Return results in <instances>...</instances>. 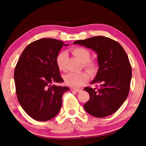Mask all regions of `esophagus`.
<instances>
[{
    "mask_svg": "<svg viewBox=\"0 0 146 146\" xmlns=\"http://www.w3.org/2000/svg\"><path fill=\"white\" fill-rule=\"evenodd\" d=\"M71 90L75 91V92H81V91H82L81 89H79V88H71Z\"/></svg>",
    "mask_w": 146,
    "mask_h": 146,
    "instance_id": "34e87169",
    "label": "esophagus"
}]
</instances>
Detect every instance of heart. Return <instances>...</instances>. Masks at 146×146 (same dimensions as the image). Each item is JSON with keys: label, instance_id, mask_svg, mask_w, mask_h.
<instances>
[{"label": "heart", "instance_id": "heart-1", "mask_svg": "<svg viewBox=\"0 0 146 146\" xmlns=\"http://www.w3.org/2000/svg\"><path fill=\"white\" fill-rule=\"evenodd\" d=\"M72 53L80 61L83 63V67L92 74L97 72V63L94 60H91L90 53L88 49L83 47H76L72 49ZM67 55L66 51H62L58 54L56 58L57 67L60 70L64 69V61ZM90 76L86 72L79 73H68L64 76V80L68 86L79 87L89 81Z\"/></svg>", "mask_w": 146, "mask_h": 146}]
</instances>
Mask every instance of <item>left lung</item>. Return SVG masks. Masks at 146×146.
Masks as SVG:
<instances>
[{
    "label": "left lung",
    "instance_id": "8db88e82",
    "mask_svg": "<svg viewBox=\"0 0 146 146\" xmlns=\"http://www.w3.org/2000/svg\"><path fill=\"white\" fill-rule=\"evenodd\" d=\"M75 44L92 49L97 54L99 68L91 84L99 87L84 88L90 94V100L84 105L85 111L97 117L114 113L124 103L130 88L131 67L125 51L116 41L104 36L78 40Z\"/></svg>",
    "mask_w": 146,
    "mask_h": 146
}]
</instances>
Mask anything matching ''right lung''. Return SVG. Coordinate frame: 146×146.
<instances>
[{"mask_svg": "<svg viewBox=\"0 0 146 146\" xmlns=\"http://www.w3.org/2000/svg\"><path fill=\"white\" fill-rule=\"evenodd\" d=\"M64 44L62 40L44 38L25 48L16 65L14 79L17 98L33 119L46 121L53 118L62 107L67 86L51 84L63 82L56 58Z\"/></svg>", "mask_w": 146, "mask_h": 146, "instance_id": "obj_1", "label": "right lung"}]
</instances>
